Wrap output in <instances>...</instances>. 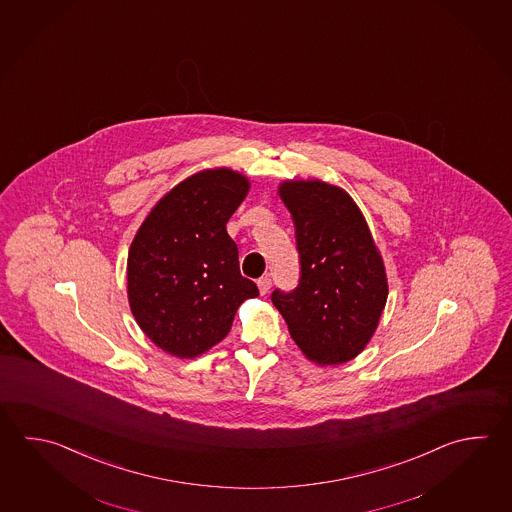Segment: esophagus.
I'll return each mask as SVG.
<instances>
[{
  "mask_svg": "<svg viewBox=\"0 0 512 512\" xmlns=\"http://www.w3.org/2000/svg\"><path fill=\"white\" fill-rule=\"evenodd\" d=\"M257 286H259V291H261V295H266L271 288V279L270 275H264L261 279L257 280Z\"/></svg>",
  "mask_w": 512,
  "mask_h": 512,
  "instance_id": "1",
  "label": "esophagus"
}]
</instances>
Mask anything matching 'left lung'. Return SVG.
Listing matches in <instances>:
<instances>
[{
  "mask_svg": "<svg viewBox=\"0 0 512 512\" xmlns=\"http://www.w3.org/2000/svg\"><path fill=\"white\" fill-rule=\"evenodd\" d=\"M295 221L299 286L271 293L302 353L322 366L366 348L387 300L384 264L348 193L322 181L280 184Z\"/></svg>",
  "mask_w": 512,
  "mask_h": 512,
  "instance_id": "obj_1",
  "label": "left lung"
}]
</instances>
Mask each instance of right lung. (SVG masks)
<instances>
[{
	"label": "right lung",
	"mask_w": 512,
	"mask_h": 512,
	"mask_svg": "<svg viewBox=\"0 0 512 512\" xmlns=\"http://www.w3.org/2000/svg\"><path fill=\"white\" fill-rule=\"evenodd\" d=\"M248 179L217 168L177 184L157 203L128 253V300L139 328L170 355L193 358L232 329L237 308L259 297L242 277L226 222Z\"/></svg>",
	"instance_id": "add662e5"
}]
</instances>
